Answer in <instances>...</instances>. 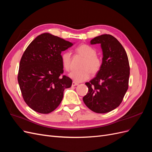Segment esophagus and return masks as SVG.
I'll return each instance as SVG.
<instances>
[{"mask_svg":"<svg viewBox=\"0 0 152 152\" xmlns=\"http://www.w3.org/2000/svg\"><path fill=\"white\" fill-rule=\"evenodd\" d=\"M78 85H79V83H77V82H75L74 81L72 82V86H78Z\"/></svg>","mask_w":152,"mask_h":152,"instance_id":"34e87169","label":"esophagus"}]
</instances>
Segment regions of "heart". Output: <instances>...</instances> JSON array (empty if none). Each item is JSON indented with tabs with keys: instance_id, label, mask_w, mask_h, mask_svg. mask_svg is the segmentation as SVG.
Returning a JSON list of instances; mask_svg holds the SVG:
<instances>
[{
	"instance_id": "b5f03b06",
	"label": "heart",
	"mask_w": 152,
	"mask_h": 152,
	"mask_svg": "<svg viewBox=\"0 0 152 152\" xmlns=\"http://www.w3.org/2000/svg\"><path fill=\"white\" fill-rule=\"evenodd\" d=\"M76 51L84 57L80 70H73L70 73V77L77 82H83L89 79L92 74H96L102 66V59L96 54V50L87 44L80 45L76 48ZM62 66L66 71L72 70V56L69 51L62 53L61 56Z\"/></svg>"
}]
</instances>
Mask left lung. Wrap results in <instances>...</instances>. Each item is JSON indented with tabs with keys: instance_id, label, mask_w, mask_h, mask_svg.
<instances>
[{
	"instance_id": "8db88e82",
	"label": "left lung",
	"mask_w": 152,
	"mask_h": 152,
	"mask_svg": "<svg viewBox=\"0 0 152 152\" xmlns=\"http://www.w3.org/2000/svg\"><path fill=\"white\" fill-rule=\"evenodd\" d=\"M91 44H101L103 57L97 75L86 83L89 91L83 101L94 112L108 113L120 105L128 89L130 74L128 57L122 44L111 35L96 37Z\"/></svg>"
}]
</instances>
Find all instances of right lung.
Here are the masks:
<instances>
[{
    "label": "right lung",
    "mask_w": 152,
    "mask_h": 152,
    "mask_svg": "<svg viewBox=\"0 0 152 152\" xmlns=\"http://www.w3.org/2000/svg\"><path fill=\"white\" fill-rule=\"evenodd\" d=\"M73 44L48 33L39 35L26 48L21 58L18 81L30 108L49 113L61 102L63 91L72 80L63 73L61 53Z\"/></svg>",
    "instance_id": "add662e5"
}]
</instances>
